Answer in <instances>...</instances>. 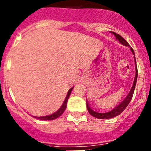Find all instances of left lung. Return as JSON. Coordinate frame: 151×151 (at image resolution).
I'll list each match as a JSON object with an SVG mask.
<instances>
[{
  "mask_svg": "<svg viewBox=\"0 0 151 151\" xmlns=\"http://www.w3.org/2000/svg\"><path fill=\"white\" fill-rule=\"evenodd\" d=\"M113 34L115 35L116 38V40H118L119 41V43L122 44V45L125 47H129L132 53V54L134 55V64H135V76H134V82H133L132 87L131 88L130 92L129 93V94L127 95V97H125V99L122 101V102L116 106V107H114L113 110H110V111L108 112H105V113H101V112H97L96 110H94L93 109L90 107V106L88 105V102H86V105H87V109L88 111L89 112L91 115L93 116L94 117L97 119H111L113 118V117L117 116L118 115H119L121 113L123 112V110H125V108L127 107L128 104H129V103H130L131 100L132 98L133 94H134V88H135V85H136V82H137V78H138V69H137V65H136V60H135V55H134V52L133 50V49L132 48L130 47V45H129L127 41H125L123 38H122V36L116 34L115 32H113Z\"/></svg>",
  "mask_w": 151,
  "mask_h": 151,
  "instance_id": "8db88e82",
  "label": "left lung"
}]
</instances>
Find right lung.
Wrapping results in <instances>:
<instances>
[{"instance_id":"obj_1","label":"right lung","mask_w":151,"mask_h":151,"mask_svg":"<svg viewBox=\"0 0 151 151\" xmlns=\"http://www.w3.org/2000/svg\"><path fill=\"white\" fill-rule=\"evenodd\" d=\"M73 87L68 91L67 95H66V98H65V101H63V104L62 106H60V108L59 110H57V111H56L55 113H52V114H50V115H47V116H33V117L35 119H40V120H53V119H55L60 116L63 113V112L65 111V110H66L68 99H69V96H70V94H71L72 90H73Z\"/></svg>"}]
</instances>
